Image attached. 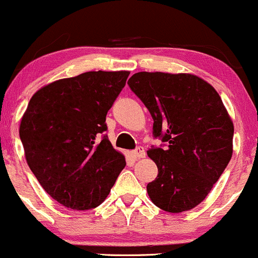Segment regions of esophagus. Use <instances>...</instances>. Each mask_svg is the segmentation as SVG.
<instances>
[{"instance_id": "esophagus-1", "label": "esophagus", "mask_w": 258, "mask_h": 258, "mask_svg": "<svg viewBox=\"0 0 258 258\" xmlns=\"http://www.w3.org/2000/svg\"><path fill=\"white\" fill-rule=\"evenodd\" d=\"M132 155L134 159H143V157L146 156V152L144 150L143 146H139V148L135 149L134 151H132Z\"/></svg>"}]
</instances>
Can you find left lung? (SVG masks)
<instances>
[{"label": "left lung", "instance_id": "obj_1", "mask_svg": "<svg viewBox=\"0 0 258 258\" xmlns=\"http://www.w3.org/2000/svg\"><path fill=\"white\" fill-rule=\"evenodd\" d=\"M154 119L161 146L148 155L159 174L146 187L152 203L168 213L198 206L232 155L234 125L213 86L189 74L138 73L128 81Z\"/></svg>", "mask_w": 258, "mask_h": 258}]
</instances>
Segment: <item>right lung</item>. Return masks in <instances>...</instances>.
Listing matches in <instances>:
<instances>
[{
	"mask_svg": "<svg viewBox=\"0 0 258 258\" xmlns=\"http://www.w3.org/2000/svg\"><path fill=\"white\" fill-rule=\"evenodd\" d=\"M128 76V71H90L52 82L30 98L19 128L27 162L63 207H98L125 167L103 133Z\"/></svg>",
	"mask_w": 258,
	"mask_h": 258,
	"instance_id": "obj_1",
	"label": "right lung"
}]
</instances>
